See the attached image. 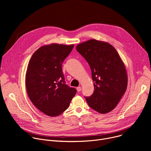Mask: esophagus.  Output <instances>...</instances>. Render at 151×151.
I'll return each instance as SVG.
<instances>
[{"instance_id": "34e87169", "label": "esophagus", "mask_w": 151, "mask_h": 151, "mask_svg": "<svg viewBox=\"0 0 151 151\" xmlns=\"http://www.w3.org/2000/svg\"><path fill=\"white\" fill-rule=\"evenodd\" d=\"M76 90H77L78 92H80L81 91V87H78L76 88Z\"/></svg>"}]
</instances>
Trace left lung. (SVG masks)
Instances as JSON below:
<instances>
[{"instance_id": "left-lung-1", "label": "left lung", "mask_w": 151, "mask_h": 151, "mask_svg": "<svg viewBox=\"0 0 151 151\" xmlns=\"http://www.w3.org/2000/svg\"><path fill=\"white\" fill-rule=\"evenodd\" d=\"M89 64L94 82L93 94L85 97L88 106L100 114L115 109L125 93L128 76L115 48L106 42L90 39L76 47Z\"/></svg>"}]
</instances>
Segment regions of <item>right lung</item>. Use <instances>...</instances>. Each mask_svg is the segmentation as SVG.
Wrapping results in <instances>:
<instances>
[{
  "instance_id": "obj_1",
  "label": "right lung",
  "mask_w": 151,
  "mask_h": 151,
  "mask_svg": "<svg viewBox=\"0 0 151 151\" xmlns=\"http://www.w3.org/2000/svg\"><path fill=\"white\" fill-rule=\"evenodd\" d=\"M74 45L51 44L37 49L27 66L26 85L28 96L37 108L49 116H57L70 105L76 90L66 84L62 63Z\"/></svg>"
}]
</instances>
